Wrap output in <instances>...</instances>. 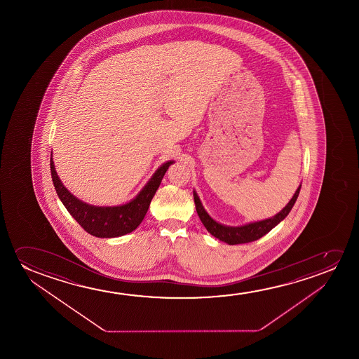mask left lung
I'll return each instance as SVG.
<instances>
[{"mask_svg":"<svg viewBox=\"0 0 359 359\" xmlns=\"http://www.w3.org/2000/svg\"><path fill=\"white\" fill-rule=\"evenodd\" d=\"M300 187H302V185L297 189L294 196L292 197V200L288 202V205L280 213H277L275 217L265 219V221L255 222V223H250V224L243 226H222L216 221H213L211 217L207 215L205 208L202 207L196 192H194V201H195V206H196L197 215L200 217L203 226H206L207 231H210L212 236L218 238L219 241H224L229 245H236V244H245V243L260 239L261 236L267 234L280 221H283L285 217L288 216L292 207L294 206L295 201H297L298 195H299Z\"/></svg>","mask_w":359,"mask_h":359,"instance_id":"1","label":"left lung"}]
</instances>
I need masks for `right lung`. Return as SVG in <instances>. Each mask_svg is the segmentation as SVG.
Here are the masks:
<instances>
[{"label":"right lung","mask_w":359,"mask_h":359,"mask_svg":"<svg viewBox=\"0 0 359 359\" xmlns=\"http://www.w3.org/2000/svg\"><path fill=\"white\" fill-rule=\"evenodd\" d=\"M172 163L174 162L170 161L163 164L135 200L123 206L118 207L90 206L76 198L62 185V182H60L59 177L55 172L53 158L50 159V170L57 196L79 226L92 236L98 238H115L131 233L141 224L147 213L149 203L162 182L164 174Z\"/></svg>","instance_id":"right-lung-1"}]
</instances>
